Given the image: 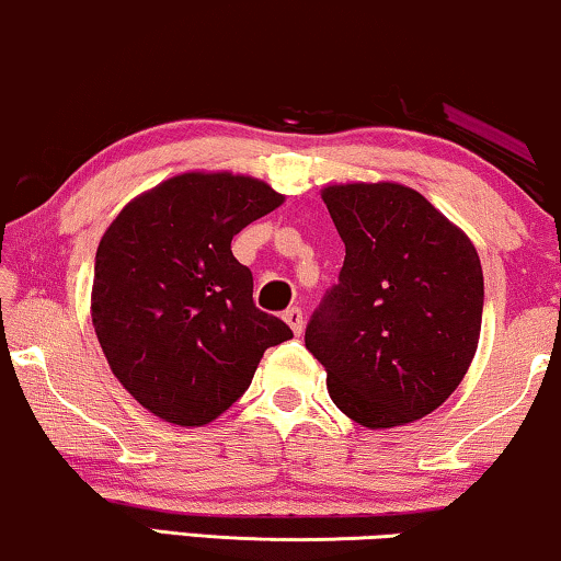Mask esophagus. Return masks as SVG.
I'll list each match as a JSON object with an SVG mask.
<instances>
[{"mask_svg": "<svg viewBox=\"0 0 561 561\" xmlns=\"http://www.w3.org/2000/svg\"><path fill=\"white\" fill-rule=\"evenodd\" d=\"M283 321L290 327V332L296 336L304 334V311L298 309V306H290V309L283 311Z\"/></svg>", "mask_w": 561, "mask_h": 561, "instance_id": "1", "label": "esophagus"}]
</instances>
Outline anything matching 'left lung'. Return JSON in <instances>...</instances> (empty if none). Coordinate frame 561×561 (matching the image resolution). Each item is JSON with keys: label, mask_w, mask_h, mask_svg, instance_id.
<instances>
[{"label": "left lung", "mask_w": 561, "mask_h": 561, "mask_svg": "<svg viewBox=\"0 0 561 561\" xmlns=\"http://www.w3.org/2000/svg\"><path fill=\"white\" fill-rule=\"evenodd\" d=\"M344 242L340 283L306 327L342 413L413 424L455 393L478 352L482 267L455 221L403 183L321 188Z\"/></svg>", "instance_id": "obj_1"}]
</instances>
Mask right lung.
Returning a JSON list of instances; mask_svg holds the SVG:
<instances>
[{
	"mask_svg": "<svg viewBox=\"0 0 561 561\" xmlns=\"http://www.w3.org/2000/svg\"><path fill=\"white\" fill-rule=\"evenodd\" d=\"M286 202L252 175L188 171L135 196L99 242L96 340L129 396L175 426L221 416L267 347L290 340L252 301L232 237Z\"/></svg>",
	"mask_w": 561,
	"mask_h": 561,
	"instance_id": "1",
	"label": "right lung"
}]
</instances>
